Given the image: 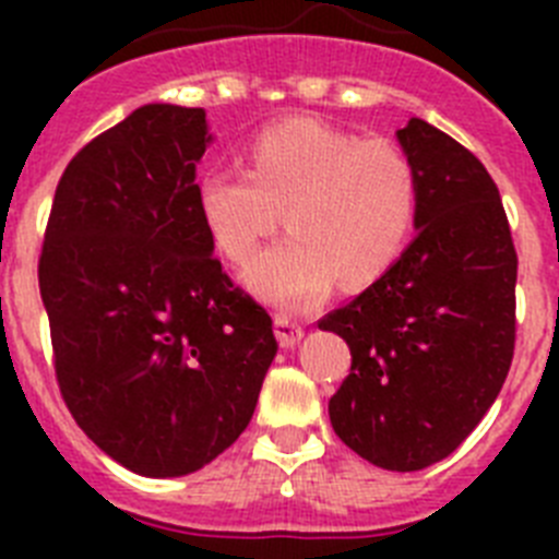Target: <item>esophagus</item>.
I'll list each match as a JSON object with an SVG mask.
<instances>
[{
  "label": "esophagus",
  "instance_id": "34e87169",
  "mask_svg": "<svg viewBox=\"0 0 559 559\" xmlns=\"http://www.w3.org/2000/svg\"><path fill=\"white\" fill-rule=\"evenodd\" d=\"M274 333H276V341H280V347L290 349V347H296L299 341H302L305 330H302V324L294 322V319H288V316H274Z\"/></svg>",
  "mask_w": 559,
  "mask_h": 559
}]
</instances>
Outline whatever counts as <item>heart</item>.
I'll return each instance as SVG.
<instances>
[{
  "label": "heart",
  "mask_w": 559,
  "mask_h": 559,
  "mask_svg": "<svg viewBox=\"0 0 559 559\" xmlns=\"http://www.w3.org/2000/svg\"><path fill=\"white\" fill-rule=\"evenodd\" d=\"M246 170H210L199 181V210L212 243L231 263H249L274 229L290 235L271 246L246 285L276 308H310L341 283H374L414 235L419 185L414 162L389 140L316 120L265 128Z\"/></svg>",
  "instance_id": "heart-1"
}]
</instances>
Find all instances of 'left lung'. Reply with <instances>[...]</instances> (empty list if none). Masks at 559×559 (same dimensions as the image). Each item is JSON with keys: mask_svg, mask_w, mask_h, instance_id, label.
Here are the masks:
<instances>
[{"mask_svg": "<svg viewBox=\"0 0 559 559\" xmlns=\"http://www.w3.org/2000/svg\"><path fill=\"white\" fill-rule=\"evenodd\" d=\"M397 142L417 170V235L319 330L353 353L330 397L333 431L360 459L412 473L451 456L501 392L518 254L496 181L467 147L417 117Z\"/></svg>", "mask_w": 559, "mask_h": 559, "instance_id": "8db88e82", "label": "left lung"}]
</instances>
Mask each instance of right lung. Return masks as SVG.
I'll list each match as a JSON object with an SVG mask.
<instances>
[{"label": "right lung", "mask_w": 559, "mask_h": 559, "mask_svg": "<svg viewBox=\"0 0 559 559\" xmlns=\"http://www.w3.org/2000/svg\"><path fill=\"white\" fill-rule=\"evenodd\" d=\"M204 108L147 103L58 181L38 260L56 374L106 456L147 478L201 471L249 426L276 355L201 221Z\"/></svg>", "instance_id": "right-lung-1"}]
</instances>
